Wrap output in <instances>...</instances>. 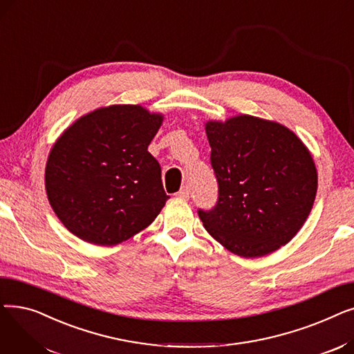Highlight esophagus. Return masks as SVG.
<instances>
[{
  "instance_id": "34e87169",
  "label": "esophagus",
  "mask_w": 354,
  "mask_h": 354,
  "mask_svg": "<svg viewBox=\"0 0 354 354\" xmlns=\"http://www.w3.org/2000/svg\"><path fill=\"white\" fill-rule=\"evenodd\" d=\"M179 198H185V199H188L189 198V195H191V189H189V187H183L178 194H176Z\"/></svg>"
}]
</instances>
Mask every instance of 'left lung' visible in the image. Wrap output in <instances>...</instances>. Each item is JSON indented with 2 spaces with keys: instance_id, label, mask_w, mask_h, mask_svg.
Listing matches in <instances>:
<instances>
[{
  "instance_id": "obj_1",
  "label": "left lung",
  "mask_w": 354,
  "mask_h": 354,
  "mask_svg": "<svg viewBox=\"0 0 354 354\" xmlns=\"http://www.w3.org/2000/svg\"><path fill=\"white\" fill-rule=\"evenodd\" d=\"M218 180L214 209H199L209 235L232 254L264 257L301 230L317 194V169L292 130L250 115L208 120Z\"/></svg>"
}]
</instances>
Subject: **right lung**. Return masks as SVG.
I'll return each mask as SVG.
<instances>
[{
    "label": "right lung",
    "instance_id": "1",
    "mask_svg": "<svg viewBox=\"0 0 354 354\" xmlns=\"http://www.w3.org/2000/svg\"><path fill=\"white\" fill-rule=\"evenodd\" d=\"M162 122V113L140 104H111L82 116L55 140L46 192L73 235L113 247L155 221L169 198L147 152Z\"/></svg>",
    "mask_w": 354,
    "mask_h": 354
}]
</instances>
